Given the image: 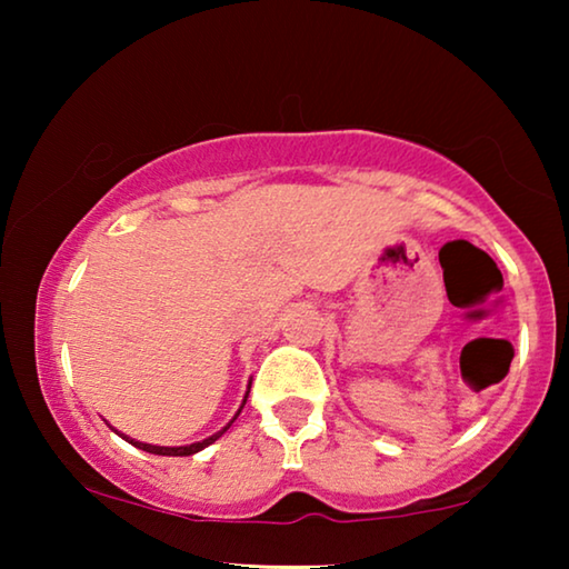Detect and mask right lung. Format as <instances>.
I'll return each instance as SVG.
<instances>
[{
  "instance_id": "add662e5",
  "label": "right lung",
  "mask_w": 569,
  "mask_h": 569,
  "mask_svg": "<svg viewBox=\"0 0 569 569\" xmlns=\"http://www.w3.org/2000/svg\"><path fill=\"white\" fill-rule=\"evenodd\" d=\"M250 389V387H248ZM246 399H248V393H246ZM246 399H243V403H240V409L246 407ZM240 409H238V413H240ZM236 413V417H238ZM236 417L228 421V427L230 423L236 421ZM228 427H223L218 431V435H213V437H208V439H203V441H196V445H188V447H158V445H146V441H134V439H130V437H124V435H120L118 429H112V431H118V435L128 441V445H132V447H138V449H142V451H150V455H160V457H190V455H196V451H200V449H206V447H210L213 445L216 439H220L228 431Z\"/></svg>"
}]
</instances>
